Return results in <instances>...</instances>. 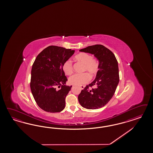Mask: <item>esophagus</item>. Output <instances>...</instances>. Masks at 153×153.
Masks as SVG:
<instances>
[{"label": "esophagus", "instance_id": "1", "mask_svg": "<svg viewBox=\"0 0 153 153\" xmlns=\"http://www.w3.org/2000/svg\"><path fill=\"white\" fill-rule=\"evenodd\" d=\"M84 88H85V86H81V89H83Z\"/></svg>", "mask_w": 153, "mask_h": 153}]
</instances>
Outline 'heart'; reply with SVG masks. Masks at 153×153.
Here are the masks:
<instances>
[{
    "mask_svg": "<svg viewBox=\"0 0 153 153\" xmlns=\"http://www.w3.org/2000/svg\"><path fill=\"white\" fill-rule=\"evenodd\" d=\"M75 59L84 65L83 71H88L92 76L96 74L99 70V62L90 54L86 53H79L74 56ZM65 74L70 75L73 73V66L71 60L65 61L62 67ZM91 79V76L88 73L75 74L71 76L68 81L70 84L81 85L88 83Z\"/></svg>",
    "mask_w": 153,
    "mask_h": 153,
    "instance_id": "obj_1",
    "label": "heart"
}]
</instances>
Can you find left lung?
Listing matches in <instances>:
<instances>
[{
    "instance_id": "left-lung-1",
    "label": "left lung",
    "mask_w": 153,
    "mask_h": 153,
    "mask_svg": "<svg viewBox=\"0 0 153 153\" xmlns=\"http://www.w3.org/2000/svg\"><path fill=\"white\" fill-rule=\"evenodd\" d=\"M79 51L93 54L99 61V67L95 79L79 94V102L86 109L100 108L110 101L119 83L118 62L114 54L102 45L88 46ZM93 85L95 88H89Z\"/></svg>"
}]
</instances>
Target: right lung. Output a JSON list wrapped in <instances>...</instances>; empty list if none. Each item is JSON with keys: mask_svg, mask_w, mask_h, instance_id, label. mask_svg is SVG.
<instances>
[{"mask_svg": "<svg viewBox=\"0 0 153 153\" xmlns=\"http://www.w3.org/2000/svg\"><path fill=\"white\" fill-rule=\"evenodd\" d=\"M74 50L49 46L37 56L31 70L30 88L38 106L50 113L62 111L65 99L72 86H66L67 79L62 67L74 54ZM57 87L61 88L59 90Z\"/></svg>", "mask_w": 153, "mask_h": 153, "instance_id": "add662e5", "label": "right lung"}]
</instances>
